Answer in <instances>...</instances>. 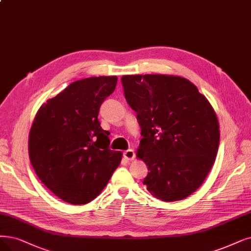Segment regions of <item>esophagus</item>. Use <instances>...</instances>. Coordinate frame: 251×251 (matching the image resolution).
<instances>
[{
    "mask_svg": "<svg viewBox=\"0 0 251 251\" xmlns=\"http://www.w3.org/2000/svg\"><path fill=\"white\" fill-rule=\"evenodd\" d=\"M124 157L126 160H133L135 158V151H134V150H132V149L126 150V151L124 152Z\"/></svg>",
    "mask_w": 251,
    "mask_h": 251,
    "instance_id": "34e87169",
    "label": "esophagus"
}]
</instances>
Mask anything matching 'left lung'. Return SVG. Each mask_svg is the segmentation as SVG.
<instances>
[{"label":"left lung","instance_id":"obj_1","mask_svg":"<svg viewBox=\"0 0 251 251\" xmlns=\"http://www.w3.org/2000/svg\"><path fill=\"white\" fill-rule=\"evenodd\" d=\"M122 81L142 128L136 155L149 170L143 184L165 202L187 198L215 162L220 136L215 110L183 77L125 75Z\"/></svg>","mask_w":251,"mask_h":251}]
</instances>
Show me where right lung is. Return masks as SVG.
<instances>
[{
	"instance_id": "obj_1",
	"label": "right lung",
	"mask_w": 251,
	"mask_h": 251,
	"mask_svg": "<svg viewBox=\"0 0 251 251\" xmlns=\"http://www.w3.org/2000/svg\"><path fill=\"white\" fill-rule=\"evenodd\" d=\"M116 76L77 80L36 113L28 155L43 184L63 201L83 205L97 198L123 158L109 149L100 107L116 86Z\"/></svg>"
}]
</instances>
